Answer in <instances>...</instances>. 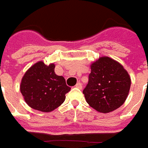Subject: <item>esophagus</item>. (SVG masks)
Here are the masks:
<instances>
[{"instance_id":"obj_1","label":"esophagus","mask_w":148,"mask_h":148,"mask_svg":"<svg viewBox=\"0 0 148 148\" xmlns=\"http://www.w3.org/2000/svg\"><path fill=\"white\" fill-rule=\"evenodd\" d=\"M76 88H80V89H81L82 88V84H81V83H80V82H78L77 84H76Z\"/></svg>"}]
</instances>
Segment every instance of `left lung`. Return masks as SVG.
Returning a JSON list of instances; mask_svg holds the SVG:
<instances>
[{
    "label": "left lung",
    "mask_w": 148,
    "mask_h": 148,
    "mask_svg": "<svg viewBox=\"0 0 148 148\" xmlns=\"http://www.w3.org/2000/svg\"><path fill=\"white\" fill-rule=\"evenodd\" d=\"M130 88L128 72L117 61L105 56L92 64L88 82L83 93L90 106L106 114L124 103Z\"/></svg>",
    "instance_id": "8db88e82"
}]
</instances>
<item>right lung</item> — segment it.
I'll list each match as a JSON object with an SVG mask.
<instances>
[{
	"instance_id": "right-lung-1",
	"label": "right lung",
	"mask_w": 148,
	"mask_h": 148,
	"mask_svg": "<svg viewBox=\"0 0 148 148\" xmlns=\"http://www.w3.org/2000/svg\"><path fill=\"white\" fill-rule=\"evenodd\" d=\"M70 89L64 77L55 73V65L47 66L42 61L28 69L20 86L28 106L42 112H51L60 106Z\"/></svg>"
}]
</instances>
